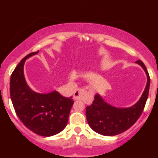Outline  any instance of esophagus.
<instances>
[{
	"instance_id": "esophagus-1",
	"label": "esophagus",
	"mask_w": 158,
	"mask_h": 158,
	"mask_svg": "<svg viewBox=\"0 0 158 158\" xmlns=\"http://www.w3.org/2000/svg\"><path fill=\"white\" fill-rule=\"evenodd\" d=\"M87 95H89V92L85 89H78L73 94V99L74 100H81Z\"/></svg>"
}]
</instances>
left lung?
Segmentation results:
<instances>
[{
  "mask_svg": "<svg viewBox=\"0 0 158 158\" xmlns=\"http://www.w3.org/2000/svg\"><path fill=\"white\" fill-rule=\"evenodd\" d=\"M136 63L142 67L147 76L145 90L136 104L130 107H113L96 93L93 104L86 107L87 121L90 127L96 133L105 136L117 135L133 126L140 117L149 95L150 79L144 63L140 60Z\"/></svg>",
  "mask_w": 158,
  "mask_h": 158,
  "instance_id": "8db88e82",
  "label": "left lung"
}]
</instances>
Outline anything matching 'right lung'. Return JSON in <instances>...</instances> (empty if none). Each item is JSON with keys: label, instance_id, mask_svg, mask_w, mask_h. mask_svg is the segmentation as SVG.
I'll use <instances>...</instances> for the list:
<instances>
[{"label": "right lung", "instance_id": "right-lung-1", "mask_svg": "<svg viewBox=\"0 0 158 158\" xmlns=\"http://www.w3.org/2000/svg\"><path fill=\"white\" fill-rule=\"evenodd\" d=\"M33 52L21 60L10 78V96L16 115L26 127L44 137L60 133L66 127L72 96L64 97L57 91L39 93L27 85L23 74L25 61L38 54Z\"/></svg>", "mask_w": 158, "mask_h": 158}]
</instances>
